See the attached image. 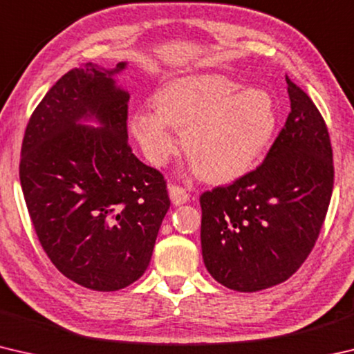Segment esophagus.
<instances>
[{
  "instance_id": "1",
  "label": "esophagus",
  "mask_w": 354,
  "mask_h": 354,
  "mask_svg": "<svg viewBox=\"0 0 354 354\" xmlns=\"http://www.w3.org/2000/svg\"><path fill=\"white\" fill-rule=\"evenodd\" d=\"M169 194H170V200L175 206H181L184 203H187L190 198L187 192H185L183 187H178V185H170Z\"/></svg>"
}]
</instances>
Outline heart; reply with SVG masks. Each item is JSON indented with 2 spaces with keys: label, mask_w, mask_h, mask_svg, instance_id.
I'll return each mask as SVG.
<instances>
[{
  "label": "heart",
  "mask_w": 354,
  "mask_h": 354,
  "mask_svg": "<svg viewBox=\"0 0 354 354\" xmlns=\"http://www.w3.org/2000/svg\"><path fill=\"white\" fill-rule=\"evenodd\" d=\"M151 112L129 118L145 158L164 165L178 151L171 128L183 134L192 165L209 183H232L250 173L270 148L278 128L273 95L242 87L230 76L198 73L173 77L154 92Z\"/></svg>",
  "instance_id": "b5f03b06"
}]
</instances>
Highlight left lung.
Instances as JSON below:
<instances>
[{"label":"left lung","mask_w":354,"mask_h":354,"mask_svg":"<svg viewBox=\"0 0 354 354\" xmlns=\"http://www.w3.org/2000/svg\"><path fill=\"white\" fill-rule=\"evenodd\" d=\"M286 81L290 113L266 160L200 198L203 261L217 283L237 292L289 279L315 245L331 200L326 124L308 95Z\"/></svg>","instance_id":"8db88e82"}]
</instances>
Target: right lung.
I'll list each match as a JSON object with an SVG mask.
<instances>
[{"instance_id": "add662e5", "label": "right lung", "mask_w": 354, "mask_h": 354, "mask_svg": "<svg viewBox=\"0 0 354 354\" xmlns=\"http://www.w3.org/2000/svg\"><path fill=\"white\" fill-rule=\"evenodd\" d=\"M128 62L64 75L29 120L20 183L45 253L64 277L113 292L149 266L170 207L164 176L128 145Z\"/></svg>"}]
</instances>
